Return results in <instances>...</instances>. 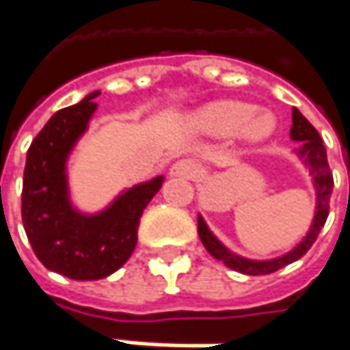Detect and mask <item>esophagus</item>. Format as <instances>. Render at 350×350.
<instances>
[{"label":"esophagus","mask_w":350,"mask_h":350,"mask_svg":"<svg viewBox=\"0 0 350 350\" xmlns=\"http://www.w3.org/2000/svg\"><path fill=\"white\" fill-rule=\"evenodd\" d=\"M201 174V168L198 163L193 161H178V163L170 168V176H180V178H187V180H193Z\"/></svg>","instance_id":"34e87169"}]
</instances>
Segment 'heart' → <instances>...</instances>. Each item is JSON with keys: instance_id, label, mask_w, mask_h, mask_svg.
Here are the masks:
<instances>
[{"instance_id": "heart-1", "label": "heart", "mask_w": 350, "mask_h": 350, "mask_svg": "<svg viewBox=\"0 0 350 350\" xmlns=\"http://www.w3.org/2000/svg\"><path fill=\"white\" fill-rule=\"evenodd\" d=\"M189 124L199 133L215 137L238 135L247 143L267 141L277 131V120L271 112L240 100H217L207 104L191 114Z\"/></svg>"}]
</instances>
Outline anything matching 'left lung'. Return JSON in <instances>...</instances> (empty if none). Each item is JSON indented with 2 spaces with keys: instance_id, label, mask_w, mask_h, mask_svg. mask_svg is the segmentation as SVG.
<instances>
[{
  "instance_id": "left-lung-1",
  "label": "left lung",
  "mask_w": 350,
  "mask_h": 350,
  "mask_svg": "<svg viewBox=\"0 0 350 350\" xmlns=\"http://www.w3.org/2000/svg\"><path fill=\"white\" fill-rule=\"evenodd\" d=\"M291 139L300 143L298 149H296V154L308 166L310 176L314 180V187H316V215H314V221H312V226H310L308 234L304 236V240L298 246L293 247L288 254L279 256V258L275 259H265V261L246 259L242 258V256L232 254L228 247H224L219 242V238L209 230V226L205 224L203 217L201 215L198 217V232L205 250L211 254L213 258L223 261L226 267H230L234 271L244 273V275H269V273L283 269L288 263H293V261L300 259L306 254L308 250L312 247V244L316 242L319 230L323 228V224L327 221L329 198H332L333 191V176L332 170H329V164H327V152H325L323 141H321L319 133L316 131V127L312 126L306 118L300 114V110H296V108H293Z\"/></svg>"
}]
</instances>
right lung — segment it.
Returning <instances> with one entry per match:
<instances>
[{
    "instance_id": "obj_1",
    "label": "right lung",
    "mask_w": 350,
    "mask_h": 350,
    "mask_svg": "<svg viewBox=\"0 0 350 350\" xmlns=\"http://www.w3.org/2000/svg\"><path fill=\"white\" fill-rule=\"evenodd\" d=\"M100 91L55 112L27 152L21 215L36 258L50 271L75 281H96L118 271L137 244L139 219L164 178L124 191L104 211L85 215L71 205L67 159L87 131Z\"/></svg>"
}]
</instances>
